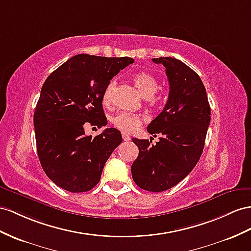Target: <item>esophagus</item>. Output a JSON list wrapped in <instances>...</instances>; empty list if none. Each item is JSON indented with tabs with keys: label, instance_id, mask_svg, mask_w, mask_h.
Instances as JSON below:
<instances>
[{
	"label": "esophagus",
	"instance_id": "obj_1",
	"mask_svg": "<svg viewBox=\"0 0 251 251\" xmlns=\"http://www.w3.org/2000/svg\"><path fill=\"white\" fill-rule=\"evenodd\" d=\"M122 138H123L124 141H129L130 140V137L128 136L126 132H122Z\"/></svg>",
	"mask_w": 251,
	"mask_h": 251
}]
</instances>
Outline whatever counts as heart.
Wrapping results in <instances>:
<instances>
[{
  "instance_id": "b5f03b06",
  "label": "heart",
  "mask_w": 251,
  "mask_h": 251,
  "mask_svg": "<svg viewBox=\"0 0 251 251\" xmlns=\"http://www.w3.org/2000/svg\"><path fill=\"white\" fill-rule=\"evenodd\" d=\"M132 80L134 86L139 90V92L145 98H151L157 92L158 90V80L153 77L151 73L146 72V71H140L133 75ZM115 86V82L113 80L109 81L106 86L104 93H102V104L109 105L112 100V92ZM113 125L119 128V129L130 132L136 130L137 128L142 123V119L139 115L131 113V112H120L112 118Z\"/></svg>"
}]
</instances>
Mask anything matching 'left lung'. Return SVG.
Wrapping results in <instances>:
<instances>
[{
  "label": "left lung",
  "instance_id": "8db88e82",
  "mask_svg": "<svg viewBox=\"0 0 251 251\" xmlns=\"http://www.w3.org/2000/svg\"><path fill=\"white\" fill-rule=\"evenodd\" d=\"M161 63L170 82L165 107L147 126L159 142L132 138L139 156L131 165L133 181L141 189L163 192L175 187L195 168L201 158L211 109L205 88L196 72L172 57L153 58Z\"/></svg>",
  "mask_w": 251,
  "mask_h": 251
}]
</instances>
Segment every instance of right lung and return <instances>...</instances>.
Here are the masks:
<instances>
[{
  "label": "right lung",
  "mask_w": 251,
  "mask_h": 251,
  "mask_svg": "<svg viewBox=\"0 0 251 251\" xmlns=\"http://www.w3.org/2000/svg\"><path fill=\"white\" fill-rule=\"evenodd\" d=\"M133 61L78 54L44 81L34 113L37 152L44 173L61 189L81 193L100 182L122 134L111 127L92 138L85 127L107 125L102 93L112 77Z\"/></svg>",
  "instance_id": "right-lung-1"
}]
</instances>
